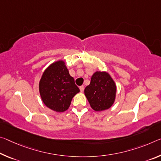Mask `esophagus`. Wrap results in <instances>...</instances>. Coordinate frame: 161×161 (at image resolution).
<instances>
[{
    "label": "esophagus",
    "instance_id": "1",
    "mask_svg": "<svg viewBox=\"0 0 161 161\" xmlns=\"http://www.w3.org/2000/svg\"><path fill=\"white\" fill-rule=\"evenodd\" d=\"M80 90L81 92H83L84 90H85V87H84V86H80Z\"/></svg>",
    "mask_w": 161,
    "mask_h": 161
}]
</instances>
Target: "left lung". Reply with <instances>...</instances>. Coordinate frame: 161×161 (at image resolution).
Instances as JSON below:
<instances>
[{
	"label": "left lung",
	"mask_w": 161,
	"mask_h": 161,
	"mask_svg": "<svg viewBox=\"0 0 161 161\" xmlns=\"http://www.w3.org/2000/svg\"><path fill=\"white\" fill-rule=\"evenodd\" d=\"M85 94L94 110H105L113 105L115 99V83L108 73L96 71L90 84L85 89Z\"/></svg>",
	"instance_id": "8db88e82"
}]
</instances>
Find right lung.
<instances>
[{"label":"right lung","instance_id":"add662e5","mask_svg":"<svg viewBox=\"0 0 161 161\" xmlns=\"http://www.w3.org/2000/svg\"><path fill=\"white\" fill-rule=\"evenodd\" d=\"M80 89L69 74L63 61L53 63L47 69L39 82V92L43 103L53 111L62 113L69 108L71 99Z\"/></svg>","mask_w":161,"mask_h":161}]
</instances>
